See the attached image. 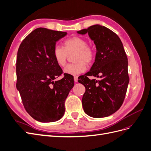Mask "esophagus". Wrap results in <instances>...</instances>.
Returning a JSON list of instances; mask_svg holds the SVG:
<instances>
[{
    "mask_svg": "<svg viewBox=\"0 0 151 151\" xmlns=\"http://www.w3.org/2000/svg\"><path fill=\"white\" fill-rule=\"evenodd\" d=\"M74 82H75V83H77V81H78V77H77V76H74Z\"/></svg>",
    "mask_w": 151,
    "mask_h": 151,
    "instance_id": "1",
    "label": "esophagus"
}]
</instances>
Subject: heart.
Segmentation results:
<instances>
[{"label": "heart", "instance_id": "1", "mask_svg": "<svg viewBox=\"0 0 151 151\" xmlns=\"http://www.w3.org/2000/svg\"><path fill=\"white\" fill-rule=\"evenodd\" d=\"M86 39L75 36L66 39L63 43V47L55 45L53 50V57L57 64L63 67L68 55L74 53L75 63L68 64L63 72L72 76H77L86 70L87 65H91L94 61L96 54L94 49L88 45Z\"/></svg>", "mask_w": 151, "mask_h": 151}]
</instances>
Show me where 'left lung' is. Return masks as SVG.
<instances>
[{"instance_id": "1", "label": "left lung", "mask_w": 151, "mask_h": 151, "mask_svg": "<svg viewBox=\"0 0 151 151\" xmlns=\"http://www.w3.org/2000/svg\"><path fill=\"white\" fill-rule=\"evenodd\" d=\"M77 33H88L96 47L95 62L90 71L78 80L86 88L82 99L84 111L93 118L108 116L121 107L129 83L127 57L123 44L116 33L99 24ZM88 76L100 79L91 80Z\"/></svg>"}]
</instances>
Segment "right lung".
<instances>
[{
	"instance_id": "1",
	"label": "right lung",
	"mask_w": 151,
	"mask_h": 151,
	"mask_svg": "<svg viewBox=\"0 0 151 151\" xmlns=\"http://www.w3.org/2000/svg\"><path fill=\"white\" fill-rule=\"evenodd\" d=\"M66 32L44 28L35 29L22 40L16 60V88L26 111L35 120L55 122L65 112V101L74 87V77L62 74L53 57L56 42Z\"/></svg>"
}]
</instances>
